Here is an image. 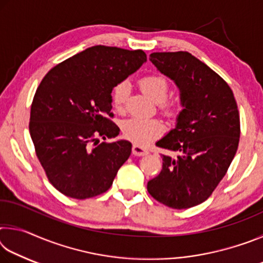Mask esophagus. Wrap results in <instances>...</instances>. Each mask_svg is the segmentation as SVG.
I'll return each instance as SVG.
<instances>
[{
	"mask_svg": "<svg viewBox=\"0 0 263 263\" xmlns=\"http://www.w3.org/2000/svg\"><path fill=\"white\" fill-rule=\"evenodd\" d=\"M132 153L135 155H138V157H144V155L148 154V149L144 147V146L135 144L132 146Z\"/></svg>",
	"mask_w": 263,
	"mask_h": 263,
	"instance_id": "1",
	"label": "esophagus"
}]
</instances>
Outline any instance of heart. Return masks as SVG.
Listing matches in <instances>:
<instances>
[{"label":"heart","instance_id":"obj_1","mask_svg":"<svg viewBox=\"0 0 263 263\" xmlns=\"http://www.w3.org/2000/svg\"><path fill=\"white\" fill-rule=\"evenodd\" d=\"M139 87L146 96H148L154 103L159 104L160 110L167 116H174L179 111V105L173 102L166 101L169 92V86L167 80L161 75L151 74L139 80ZM130 87L127 82H121L116 84L111 91V101L116 110H123L127 100ZM123 135L127 139L135 141L136 144L145 145L160 136L163 131L162 123L158 119L145 118H128L122 124Z\"/></svg>","mask_w":263,"mask_h":263}]
</instances>
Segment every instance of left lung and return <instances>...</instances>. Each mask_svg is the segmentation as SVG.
Returning a JSON list of instances; mask_svg holds the SVG:
<instances>
[{"mask_svg":"<svg viewBox=\"0 0 263 263\" xmlns=\"http://www.w3.org/2000/svg\"><path fill=\"white\" fill-rule=\"evenodd\" d=\"M149 60L179 88L182 110L175 128L157 142L167 154L147 190L172 209L193 208L210 197L237 153V102L229 84L188 52H155Z\"/></svg>","mask_w":263,"mask_h":263,"instance_id":"obj_1","label":"left lung"}]
</instances>
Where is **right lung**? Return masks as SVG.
I'll list each match as a JSON object with an SVG mask.
<instances>
[{"label":"right lung","mask_w":263,"mask_h":263,"mask_svg":"<svg viewBox=\"0 0 263 263\" xmlns=\"http://www.w3.org/2000/svg\"><path fill=\"white\" fill-rule=\"evenodd\" d=\"M141 50L91 46L62 61L42 80L31 105L29 130L48 181L67 197L105 193L131 154L115 138L111 91L146 62Z\"/></svg>","instance_id":"add662e5"}]
</instances>
